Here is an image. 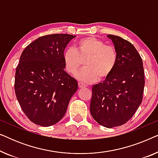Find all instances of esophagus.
<instances>
[{
    "mask_svg": "<svg viewBox=\"0 0 158 158\" xmlns=\"http://www.w3.org/2000/svg\"><path fill=\"white\" fill-rule=\"evenodd\" d=\"M78 86L79 88H84V87H86L87 85H86L85 84L81 83V82H78Z\"/></svg>",
    "mask_w": 158,
    "mask_h": 158,
    "instance_id": "34e87169",
    "label": "esophagus"
}]
</instances>
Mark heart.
<instances>
[{
	"mask_svg": "<svg viewBox=\"0 0 158 158\" xmlns=\"http://www.w3.org/2000/svg\"><path fill=\"white\" fill-rule=\"evenodd\" d=\"M63 60L66 71L73 75L76 74L84 61L85 68L78 73L77 77L84 83H92L107 78L113 73L118 55L114 47L106 45L94 36H88L80 40L75 49H66Z\"/></svg>",
	"mask_w": 158,
	"mask_h": 158,
	"instance_id": "1",
	"label": "heart"
}]
</instances>
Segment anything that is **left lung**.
<instances>
[{
    "mask_svg": "<svg viewBox=\"0 0 158 158\" xmlns=\"http://www.w3.org/2000/svg\"><path fill=\"white\" fill-rule=\"evenodd\" d=\"M118 55L113 73L92 88L90 111L102 126L112 128L124 124L141 104L144 88L142 60L129 41L109 34Z\"/></svg>",
    "mask_w": 158,
    "mask_h": 158,
    "instance_id": "obj_1",
    "label": "left lung"
}]
</instances>
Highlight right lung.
Returning <instances> with one entry per match:
<instances>
[{"instance_id":"obj_1","label":"right lung","mask_w":158,"mask_h":158,"mask_svg":"<svg viewBox=\"0 0 158 158\" xmlns=\"http://www.w3.org/2000/svg\"><path fill=\"white\" fill-rule=\"evenodd\" d=\"M75 36L48 34L23 49L16 69L14 90L21 109L34 124L49 127L63 117L77 82L64 70V50Z\"/></svg>"}]
</instances>
